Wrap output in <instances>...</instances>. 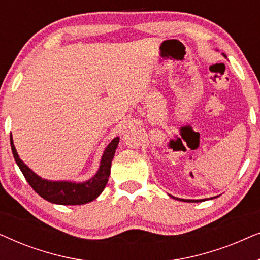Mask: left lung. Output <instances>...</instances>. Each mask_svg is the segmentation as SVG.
<instances>
[{
	"label": "left lung",
	"instance_id": "8db88e82",
	"mask_svg": "<svg viewBox=\"0 0 260 260\" xmlns=\"http://www.w3.org/2000/svg\"><path fill=\"white\" fill-rule=\"evenodd\" d=\"M223 56H225V54H223ZM169 197H172V195H169ZM172 198H174V197H172ZM214 198H216V197H214ZM214 198H211V199H214ZM176 200H180V199L176 198ZM206 200H208V199H201V200H184V199H181V201H184V202H199V201H206Z\"/></svg>",
	"mask_w": 260,
	"mask_h": 260
}]
</instances>
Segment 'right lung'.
<instances>
[{"mask_svg": "<svg viewBox=\"0 0 260 260\" xmlns=\"http://www.w3.org/2000/svg\"><path fill=\"white\" fill-rule=\"evenodd\" d=\"M119 143V137L113 138L106 145L101 158V165L97 173L90 180L84 182H74V181H51L42 179L35 174L24 162L19 157L15 145H14L12 134H10V147H12L13 156L19 166L27 182L41 198L52 204L56 205H84L97 199L104 190L109 181L111 162L115 156L117 145Z\"/></svg>", "mask_w": 260, "mask_h": 260, "instance_id": "obj_1", "label": "right lung"}]
</instances>
